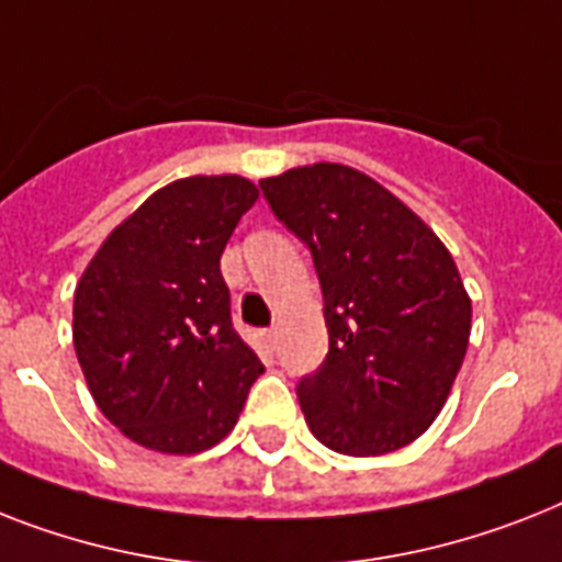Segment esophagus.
Returning a JSON list of instances; mask_svg holds the SVG:
<instances>
[{"instance_id":"obj_1","label":"esophagus","mask_w":562,"mask_h":562,"mask_svg":"<svg viewBox=\"0 0 562 562\" xmlns=\"http://www.w3.org/2000/svg\"><path fill=\"white\" fill-rule=\"evenodd\" d=\"M277 328H268V331H262V344H266V349H277Z\"/></svg>"}]
</instances>
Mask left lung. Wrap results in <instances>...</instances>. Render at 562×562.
<instances>
[{"instance_id":"1","label":"left lung","mask_w":562,"mask_h":562,"mask_svg":"<svg viewBox=\"0 0 562 562\" xmlns=\"http://www.w3.org/2000/svg\"><path fill=\"white\" fill-rule=\"evenodd\" d=\"M259 187L321 277L328 355L296 386L305 424L335 453L407 447L445 407L471 340V296L450 250L346 164L294 167Z\"/></svg>"}]
</instances>
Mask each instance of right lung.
I'll list each match as a JSON object with an SVG mask.
<instances>
[{
    "label": "right lung",
    "instance_id": "add662e5",
    "mask_svg": "<svg viewBox=\"0 0 562 562\" xmlns=\"http://www.w3.org/2000/svg\"><path fill=\"white\" fill-rule=\"evenodd\" d=\"M259 190L241 176L161 187L106 236L75 291L91 398L135 445L193 456L239 422L266 367L231 323L222 250Z\"/></svg>",
    "mask_w": 562,
    "mask_h": 562
}]
</instances>
